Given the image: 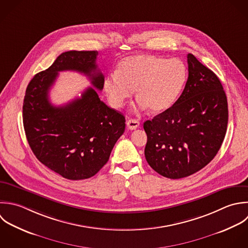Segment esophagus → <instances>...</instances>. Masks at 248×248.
<instances>
[{
    "label": "esophagus",
    "instance_id": "1",
    "mask_svg": "<svg viewBox=\"0 0 248 248\" xmlns=\"http://www.w3.org/2000/svg\"><path fill=\"white\" fill-rule=\"evenodd\" d=\"M139 122L137 121V120H134V119H130V120H128L127 122H126V125H127V127L129 128V129H131V130H134V129H136L138 126H139Z\"/></svg>",
    "mask_w": 248,
    "mask_h": 248
}]
</instances>
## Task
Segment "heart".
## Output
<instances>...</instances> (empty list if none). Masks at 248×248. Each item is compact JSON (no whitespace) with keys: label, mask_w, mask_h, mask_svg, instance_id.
I'll use <instances>...</instances> for the list:
<instances>
[{"label":"heart","mask_w":248,"mask_h":248,"mask_svg":"<svg viewBox=\"0 0 248 248\" xmlns=\"http://www.w3.org/2000/svg\"><path fill=\"white\" fill-rule=\"evenodd\" d=\"M186 78L187 69L181 60L139 54L120 62L116 72L106 76L104 90L111 104L121 107L135 88L139 106L160 113L175 103Z\"/></svg>","instance_id":"1"}]
</instances>
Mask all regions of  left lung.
I'll list each match as a JSON object with an SVG mask.
<instances>
[{
  "label": "left lung",
  "mask_w": 248,
  "mask_h": 248,
  "mask_svg": "<svg viewBox=\"0 0 248 248\" xmlns=\"http://www.w3.org/2000/svg\"><path fill=\"white\" fill-rule=\"evenodd\" d=\"M188 78L178 100L144 123L149 165L169 179L188 177L209 164L219 151L228 124L226 93L218 77L192 54Z\"/></svg>",
  "instance_id": "left-lung-1"
}]
</instances>
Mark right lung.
I'll return each instance as SVG.
<instances>
[{"instance_id":"1","label":"right lung","mask_w":248,"mask_h":248,"mask_svg":"<svg viewBox=\"0 0 248 248\" xmlns=\"http://www.w3.org/2000/svg\"><path fill=\"white\" fill-rule=\"evenodd\" d=\"M97 51L62 53L29 83L23 103V124L35 157L62 177L79 181L94 176L108 161L123 135L125 119L100 100L95 89L87 88L81 98L54 107L47 93L58 72L78 71L101 91L104 76L96 65Z\"/></svg>"}]
</instances>
